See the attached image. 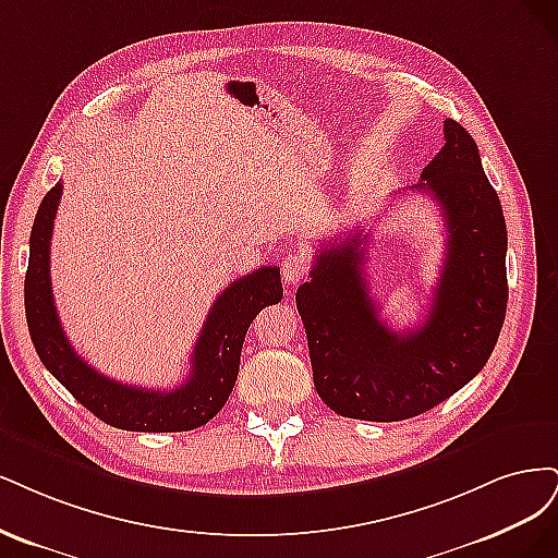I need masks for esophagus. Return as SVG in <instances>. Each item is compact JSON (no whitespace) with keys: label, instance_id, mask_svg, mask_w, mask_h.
I'll use <instances>...</instances> for the list:
<instances>
[{"label":"esophagus","instance_id":"obj_1","mask_svg":"<svg viewBox=\"0 0 558 558\" xmlns=\"http://www.w3.org/2000/svg\"><path fill=\"white\" fill-rule=\"evenodd\" d=\"M305 276H308V259H305L303 255L294 253V255H287L284 262H282V280L284 284H299Z\"/></svg>","mask_w":558,"mask_h":558}]
</instances>
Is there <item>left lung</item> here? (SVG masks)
Masks as SVG:
<instances>
[{"label":"left lung","instance_id":"1","mask_svg":"<svg viewBox=\"0 0 558 558\" xmlns=\"http://www.w3.org/2000/svg\"><path fill=\"white\" fill-rule=\"evenodd\" d=\"M438 202L447 257L426 319L405 333L377 317L364 278L368 233L317 253L296 290L315 389L333 412L366 422L417 417L487 364L508 308V229L477 143L445 120V146L412 187Z\"/></svg>","mask_w":558,"mask_h":558}]
</instances>
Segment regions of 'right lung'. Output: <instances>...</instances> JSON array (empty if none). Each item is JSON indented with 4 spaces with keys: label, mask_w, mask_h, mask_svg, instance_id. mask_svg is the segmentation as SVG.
I'll return each instance as SVG.
<instances>
[{
    "label": "right lung",
    "mask_w": 558,
    "mask_h": 558,
    "mask_svg": "<svg viewBox=\"0 0 558 558\" xmlns=\"http://www.w3.org/2000/svg\"><path fill=\"white\" fill-rule=\"evenodd\" d=\"M60 196L62 183L46 192L37 210L25 276L27 327L44 366L74 393L78 403L111 426L143 434H173L204 426L222 410L236 385L250 322L266 305L282 299L280 268L262 266L245 278L233 280L215 299L196 338L190 359L192 371L183 385L175 389L122 385L83 362L60 325L50 287V236Z\"/></svg>",
    "instance_id": "add662e5"
}]
</instances>
